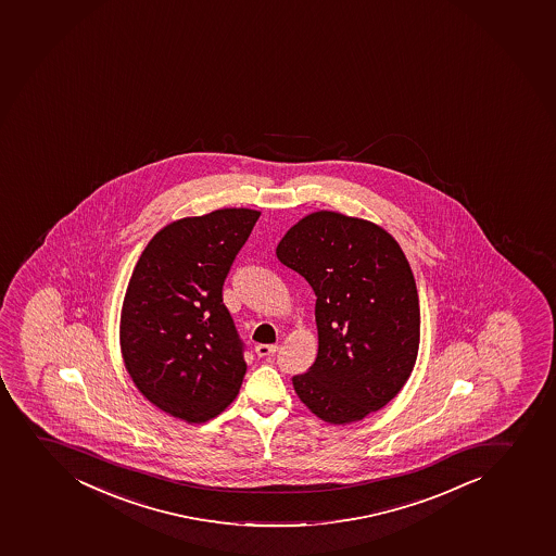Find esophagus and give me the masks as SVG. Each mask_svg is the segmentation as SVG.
Returning a JSON list of instances; mask_svg holds the SVG:
<instances>
[{"mask_svg":"<svg viewBox=\"0 0 556 556\" xmlns=\"http://www.w3.org/2000/svg\"><path fill=\"white\" fill-rule=\"evenodd\" d=\"M277 350H279L277 344H257V346H255V354H257L258 357H268V355H274Z\"/></svg>","mask_w":556,"mask_h":556,"instance_id":"esophagus-1","label":"esophagus"}]
</instances>
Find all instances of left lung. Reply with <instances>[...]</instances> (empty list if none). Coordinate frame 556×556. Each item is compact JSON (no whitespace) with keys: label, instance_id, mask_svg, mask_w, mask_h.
<instances>
[{"label":"left lung","instance_id":"1","mask_svg":"<svg viewBox=\"0 0 556 556\" xmlns=\"http://www.w3.org/2000/svg\"><path fill=\"white\" fill-rule=\"evenodd\" d=\"M315 293L319 350L293 389L333 425L383 408L407 383L419 349V299L400 244L376 224L336 212L299 220L277 247Z\"/></svg>","mask_w":556,"mask_h":556}]
</instances>
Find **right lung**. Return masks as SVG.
I'll return each instance as SVG.
<instances>
[{
  "mask_svg": "<svg viewBox=\"0 0 556 556\" xmlns=\"http://www.w3.org/2000/svg\"><path fill=\"white\" fill-rule=\"evenodd\" d=\"M258 215L229 207L180 218L132 269L121 319L127 372L143 397L189 424L223 413L247 374L223 287Z\"/></svg>",
  "mask_w": 556,
  "mask_h": 556,
  "instance_id": "add662e5",
  "label": "right lung"
}]
</instances>
